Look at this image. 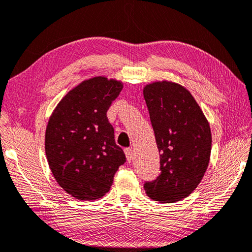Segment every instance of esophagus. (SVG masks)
Instances as JSON below:
<instances>
[{
    "instance_id": "1",
    "label": "esophagus",
    "mask_w": 252,
    "mask_h": 252,
    "mask_svg": "<svg viewBox=\"0 0 252 252\" xmlns=\"http://www.w3.org/2000/svg\"><path fill=\"white\" fill-rule=\"evenodd\" d=\"M125 153H126V160L131 162L133 160V150L132 149H126Z\"/></svg>"
}]
</instances>
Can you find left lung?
Wrapping results in <instances>:
<instances>
[{"label": "left lung", "mask_w": 252, "mask_h": 252, "mask_svg": "<svg viewBox=\"0 0 252 252\" xmlns=\"http://www.w3.org/2000/svg\"><path fill=\"white\" fill-rule=\"evenodd\" d=\"M143 95L160 153L159 175L145 181L144 190L152 200L174 203L192 193L208 168L209 122L193 96L179 84L152 83Z\"/></svg>", "instance_id": "8db88e82"}]
</instances>
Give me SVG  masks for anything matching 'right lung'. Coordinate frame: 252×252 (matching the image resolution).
<instances>
[{
	"mask_svg": "<svg viewBox=\"0 0 252 252\" xmlns=\"http://www.w3.org/2000/svg\"><path fill=\"white\" fill-rule=\"evenodd\" d=\"M122 83L97 76L68 92L49 119L46 155L59 186L80 200H97L110 190L126 155L116 144L107 111Z\"/></svg>",
	"mask_w": 252,
	"mask_h": 252,
	"instance_id": "1",
	"label": "right lung"
}]
</instances>
